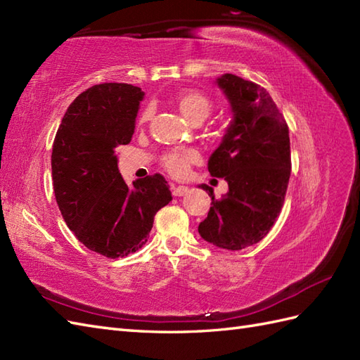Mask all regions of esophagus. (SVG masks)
Wrapping results in <instances>:
<instances>
[{"label": "esophagus", "instance_id": "esophagus-1", "mask_svg": "<svg viewBox=\"0 0 360 360\" xmlns=\"http://www.w3.org/2000/svg\"><path fill=\"white\" fill-rule=\"evenodd\" d=\"M172 192H173L174 196H184L188 192V188L184 187V186H173Z\"/></svg>", "mask_w": 360, "mask_h": 360}]
</instances>
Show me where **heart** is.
Here are the masks:
<instances>
[{
    "instance_id": "b5f03b06",
    "label": "heart",
    "mask_w": 360,
    "mask_h": 360,
    "mask_svg": "<svg viewBox=\"0 0 360 360\" xmlns=\"http://www.w3.org/2000/svg\"><path fill=\"white\" fill-rule=\"evenodd\" d=\"M178 108L182 116H184L188 122L195 120H204L209 116L212 111V102L207 96L202 93H198V91H184L178 96ZM150 116V111H145L142 114V120H147ZM200 159V155L195 150H178L173 153H168L164 158V164L167 170L170 172L173 176H182L190 164L196 162Z\"/></svg>"
}]
</instances>
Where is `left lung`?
I'll use <instances>...</instances> for the list:
<instances>
[{
  "label": "left lung",
  "mask_w": 360,
  "mask_h": 360,
  "mask_svg": "<svg viewBox=\"0 0 360 360\" xmlns=\"http://www.w3.org/2000/svg\"><path fill=\"white\" fill-rule=\"evenodd\" d=\"M217 85L231 103L232 120L209 158V172L227 181L229 192L215 200L198 232L213 246L240 250L263 240L285 201L290 176L289 128L264 88L223 74Z\"/></svg>",
  "instance_id": "obj_1"
}]
</instances>
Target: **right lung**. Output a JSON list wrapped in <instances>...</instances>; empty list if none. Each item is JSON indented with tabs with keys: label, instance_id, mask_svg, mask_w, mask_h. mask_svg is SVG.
<instances>
[{
	"label": "right lung",
	"instance_id": "add662e5",
	"mask_svg": "<svg viewBox=\"0 0 360 360\" xmlns=\"http://www.w3.org/2000/svg\"><path fill=\"white\" fill-rule=\"evenodd\" d=\"M143 91L128 83L88 88L68 106L52 145L53 193L79 241L108 258L141 249L156 212L172 201L164 176L127 186L114 150L129 143Z\"/></svg>",
	"mask_w": 360,
	"mask_h": 360
}]
</instances>
